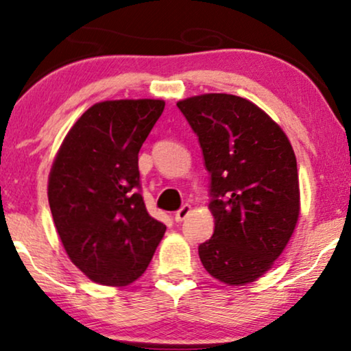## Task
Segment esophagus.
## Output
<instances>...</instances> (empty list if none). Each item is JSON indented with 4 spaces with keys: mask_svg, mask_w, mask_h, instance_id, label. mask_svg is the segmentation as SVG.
Returning a JSON list of instances; mask_svg holds the SVG:
<instances>
[{
    "mask_svg": "<svg viewBox=\"0 0 351 351\" xmlns=\"http://www.w3.org/2000/svg\"><path fill=\"white\" fill-rule=\"evenodd\" d=\"M190 213H191V206H190V204H184V206H182V208L174 214L176 222H184V220L190 215Z\"/></svg>",
    "mask_w": 351,
    "mask_h": 351,
    "instance_id": "34e87169",
    "label": "esophagus"
}]
</instances>
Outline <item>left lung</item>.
<instances>
[{"label": "left lung", "instance_id": "left-lung-1", "mask_svg": "<svg viewBox=\"0 0 351 351\" xmlns=\"http://www.w3.org/2000/svg\"><path fill=\"white\" fill-rule=\"evenodd\" d=\"M210 174L214 234L199 244L206 271L228 286L256 281L294 233L300 214L297 160L285 131L251 100L201 94L177 102Z\"/></svg>", "mask_w": 351, "mask_h": 351}]
</instances>
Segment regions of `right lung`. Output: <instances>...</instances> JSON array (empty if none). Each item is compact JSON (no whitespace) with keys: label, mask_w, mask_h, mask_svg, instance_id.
Segmentation results:
<instances>
[{"label":"right lung","mask_w":351,"mask_h":351,"mask_svg":"<svg viewBox=\"0 0 351 351\" xmlns=\"http://www.w3.org/2000/svg\"><path fill=\"white\" fill-rule=\"evenodd\" d=\"M165 100H105L81 114L52 162L47 198L70 261L104 286L147 270L166 225L147 213L138 152Z\"/></svg>","instance_id":"1"}]
</instances>
